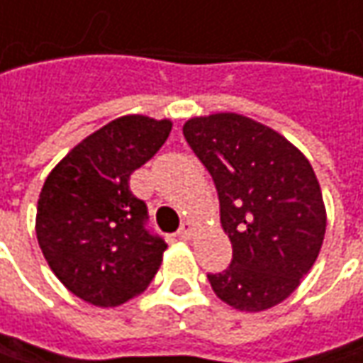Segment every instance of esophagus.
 <instances>
[{
    "mask_svg": "<svg viewBox=\"0 0 363 363\" xmlns=\"http://www.w3.org/2000/svg\"><path fill=\"white\" fill-rule=\"evenodd\" d=\"M193 231H194L193 223H191V220H184V223L181 225V229H179V237H181V239H191Z\"/></svg>",
    "mask_w": 363,
    "mask_h": 363,
    "instance_id": "esophagus-1",
    "label": "esophagus"
}]
</instances>
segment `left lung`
Instances as JSON below:
<instances>
[{
	"mask_svg": "<svg viewBox=\"0 0 363 363\" xmlns=\"http://www.w3.org/2000/svg\"><path fill=\"white\" fill-rule=\"evenodd\" d=\"M182 134L211 172L233 261L208 273L219 299L239 311L281 303L313 267L325 235L318 177L279 132L235 112L184 122Z\"/></svg>",
	"mask_w": 363,
	"mask_h": 363,
	"instance_id": "obj_1",
	"label": "left lung"
}]
</instances>
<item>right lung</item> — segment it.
<instances>
[{"label": "right lung", "instance_id": "1", "mask_svg": "<svg viewBox=\"0 0 363 363\" xmlns=\"http://www.w3.org/2000/svg\"><path fill=\"white\" fill-rule=\"evenodd\" d=\"M172 122L120 116L86 136L45 179L35 235L50 269L76 297L116 307L155 279L167 243L146 229L130 174L155 157Z\"/></svg>", "mask_w": 363, "mask_h": 363}]
</instances>
